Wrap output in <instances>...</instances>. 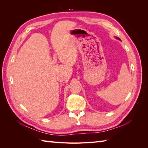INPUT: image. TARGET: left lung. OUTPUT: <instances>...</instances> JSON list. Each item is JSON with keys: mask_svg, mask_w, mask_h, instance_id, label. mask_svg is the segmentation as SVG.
<instances>
[{"mask_svg": "<svg viewBox=\"0 0 148 148\" xmlns=\"http://www.w3.org/2000/svg\"><path fill=\"white\" fill-rule=\"evenodd\" d=\"M115 38H116V39H119V41H121V40H120V39L119 38H117V37H115Z\"/></svg>", "mask_w": 148, "mask_h": 148, "instance_id": "left-lung-1", "label": "left lung"}]
</instances>
